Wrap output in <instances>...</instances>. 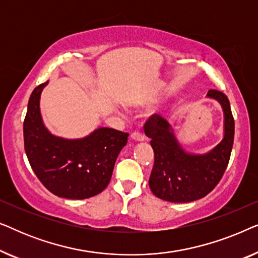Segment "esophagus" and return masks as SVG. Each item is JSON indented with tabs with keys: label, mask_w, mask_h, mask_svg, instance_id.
Wrapping results in <instances>:
<instances>
[{
	"label": "esophagus",
	"mask_w": 258,
	"mask_h": 258,
	"mask_svg": "<svg viewBox=\"0 0 258 258\" xmlns=\"http://www.w3.org/2000/svg\"><path fill=\"white\" fill-rule=\"evenodd\" d=\"M130 139L135 141V142H143L144 136L141 133H133L132 136H130Z\"/></svg>",
	"instance_id": "obj_1"
}]
</instances>
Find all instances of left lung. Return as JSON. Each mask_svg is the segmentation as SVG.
Returning <instances> with one entry per match:
<instances>
[{
  "label": "left lung",
  "mask_w": 258,
  "mask_h": 258,
  "mask_svg": "<svg viewBox=\"0 0 258 258\" xmlns=\"http://www.w3.org/2000/svg\"><path fill=\"white\" fill-rule=\"evenodd\" d=\"M207 97L221 104L224 117L223 139L207 153L186 151L176 137L174 126L161 116H153L144 125L155 154L149 186L158 199L174 203L202 199L217 185L227 169L235 133L230 103L217 90H209Z\"/></svg>",
  "instance_id": "obj_1"
}]
</instances>
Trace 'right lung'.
<instances>
[{
    "label": "right lung",
    "mask_w": 258,
    "mask_h": 258,
    "mask_svg": "<svg viewBox=\"0 0 258 258\" xmlns=\"http://www.w3.org/2000/svg\"><path fill=\"white\" fill-rule=\"evenodd\" d=\"M47 84L48 81L35 88L28 102L23 123L28 161L38 179L54 195L69 200L89 199L107 188L128 134L105 126L81 139L51 134L40 108L42 90Z\"/></svg>",
    "instance_id": "add662e5"
}]
</instances>
